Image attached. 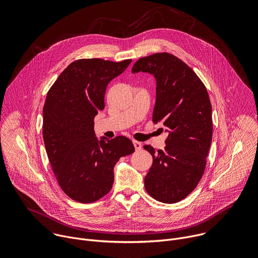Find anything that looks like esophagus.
Listing matches in <instances>:
<instances>
[{
    "mask_svg": "<svg viewBox=\"0 0 258 258\" xmlns=\"http://www.w3.org/2000/svg\"><path fill=\"white\" fill-rule=\"evenodd\" d=\"M133 144H134V146H135V149L137 150V151H139V150H141V148H142V144L140 143V142H137V141H134L133 142Z\"/></svg>",
    "mask_w": 258,
    "mask_h": 258,
    "instance_id": "esophagus-1",
    "label": "esophagus"
}]
</instances>
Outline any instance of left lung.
I'll use <instances>...</instances> for the list:
<instances>
[{
	"mask_svg": "<svg viewBox=\"0 0 258 258\" xmlns=\"http://www.w3.org/2000/svg\"><path fill=\"white\" fill-rule=\"evenodd\" d=\"M133 73L147 72L156 81L152 120L168 134L163 150L144 146L153 163L145 176V189L154 199L175 203L198 185L212 139L211 104L207 90L196 73L168 53L140 58Z\"/></svg>",
	"mask_w": 258,
	"mask_h": 258,
	"instance_id": "left-lung-1",
	"label": "left lung"
}]
</instances>
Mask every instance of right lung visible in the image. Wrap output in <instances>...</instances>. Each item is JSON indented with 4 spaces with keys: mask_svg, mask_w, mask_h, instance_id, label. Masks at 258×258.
<instances>
[{
    "mask_svg": "<svg viewBox=\"0 0 258 258\" xmlns=\"http://www.w3.org/2000/svg\"><path fill=\"white\" fill-rule=\"evenodd\" d=\"M131 62L77 60L47 94L43 109L46 151L59 186L72 200L91 203L105 196L113 185L115 163L135 151L130 139L98 138L94 131V118L105 107L108 84Z\"/></svg>",
    "mask_w": 258,
    "mask_h": 258,
    "instance_id": "right-lung-1",
    "label": "right lung"
}]
</instances>
